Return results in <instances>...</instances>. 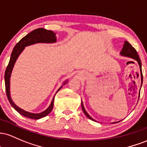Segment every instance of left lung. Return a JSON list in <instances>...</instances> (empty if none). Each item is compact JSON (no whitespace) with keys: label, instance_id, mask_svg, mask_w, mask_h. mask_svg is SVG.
Here are the masks:
<instances>
[{"label":"left lung","instance_id":"obj_1","mask_svg":"<svg viewBox=\"0 0 147 147\" xmlns=\"http://www.w3.org/2000/svg\"><path fill=\"white\" fill-rule=\"evenodd\" d=\"M120 54H121V55H123V56H126V57H131V58H132V59H134V60H136L137 62H138V65H139L140 68L142 85L143 76H142V63H141V61H140L139 55H138V53H137L136 49H135L134 48L132 47L131 44H130V43H128V42H127V41H126V42H124L123 49H122V50H121V53H120ZM142 85H141V86H142ZM139 98H140V95H139ZM81 105H82V111H83V113H85V115H86V116L89 119H90L92 120V121H95L94 119H92L91 117H90V115H88V113H87L86 110H85V108H84V106H83V104H82V102L81 103ZM118 122H119V121H118ZM114 123H117V122H114Z\"/></svg>","mask_w":147,"mask_h":147}]
</instances>
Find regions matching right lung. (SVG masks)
Wrapping results in <instances>:
<instances>
[{
    "instance_id": "obj_1",
    "label": "right lung",
    "mask_w": 147,
    "mask_h": 147,
    "mask_svg": "<svg viewBox=\"0 0 147 147\" xmlns=\"http://www.w3.org/2000/svg\"><path fill=\"white\" fill-rule=\"evenodd\" d=\"M56 42V37L55 33L51 30H48L44 28H37L32 30L27 35L25 36L22 39L19 41L16 46L14 47L13 49L12 52H11L10 60H9V64H8L7 68H6L5 72V90H6V94H7V98L9 100V103L11 105V106L15 109L16 111L19 114H21L23 116L26 117H28L30 119H39L42 117H44L47 115H49V113L51 112L53 108V103H54V98H55V96H54L53 98L51 103L49 105V108L47 110H44V112L40 113H29V112L25 111L22 110L21 108H19L17 105L14 104V102L11 100L10 96V89H9V83H10V76L11 71H12L13 67H14V64L16 59L18 58L21 53L24 51L25 47L27 46L32 45V44H36V43H54ZM67 81H66L64 85L66 84ZM62 87L57 90V92L62 88ZM56 92V93H57Z\"/></svg>"
}]
</instances>
